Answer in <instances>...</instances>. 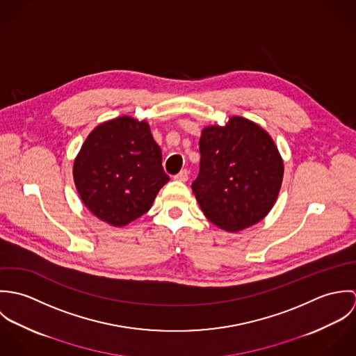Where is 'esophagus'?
<instances>
[{
	"mask_svg": "<svg viewBox=\"0 0 356 356\" xmlns=\"http://www.w3.org/2000/svg\"><path fill=\"white\" fill-rule=\"evenodd\" d=\"M188 178H189V171H188V170H182L179 174H177V175L174 177V179L178 181V182H186Z\"/></svg>",
	"mask_w": 356,
	"mask_h": 356,
	"instance_id": "obj_1",
	"label": "esophagus"
}]
</instances>
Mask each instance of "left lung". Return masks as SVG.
Returning <instances> with one entry per match:
<instances>
[{"label":"left lung","instance_id":"left-lung-1","mask_svg":"<svg viewBox=\"0 0 356 356\" xmlns=\"http://www.w3.org/2000/svg\"><path fill=\"white\" fill-rule=\"evenodd\" d=\"M200 171L192 184L205 218L234 233L260 222L278 197L284 160L270 134L250 119L232 116L204 127Z\"/></svg>","mask_w":356,"mask_h":356}]
</instances>
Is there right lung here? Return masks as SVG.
<instances>
[{
	"instance_id": "right-lung-1",
	"label": "right lung",
	"mask_w": 356,
	"mask_h": 356,
	"mask_svg": "<svg viewBox=\"0 0 356 356\" xmlns=\"http://www.w3.org/2000/svg\"><path fill=\"white\" fill-rule=\"evenodd\" d=\"M72 174L82 203L115 227L148 212L170 181L148 122L127 115L104 122L88 136Z\"/></svg>"
}]
</instances>
